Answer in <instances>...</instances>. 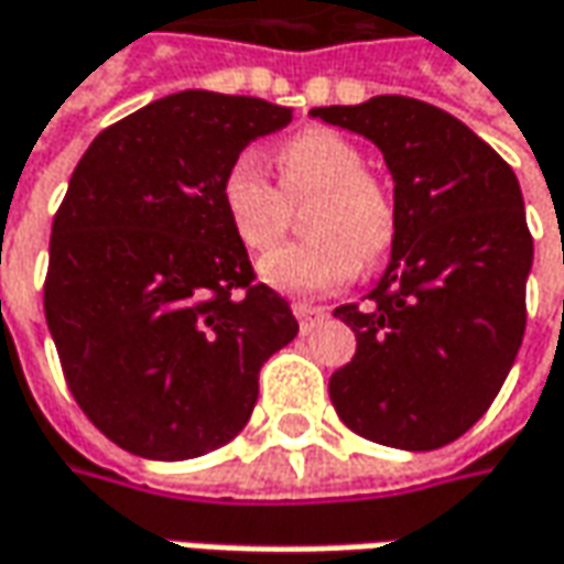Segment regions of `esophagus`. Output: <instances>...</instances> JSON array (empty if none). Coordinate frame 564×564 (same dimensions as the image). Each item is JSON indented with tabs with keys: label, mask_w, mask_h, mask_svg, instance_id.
<instances>
[{
	"label": "esophagus",
	"mask_w": 564,
	"mask_h": 564,
	"mask_svg": "<svg viewBox=\"0 0 564 564\" xmlns=\"http://www.w3.org/2000/svg\"><path fill=\"white\" fill-rule=\"evenodd\" d=\"M293 315L300 318V328H303V334H308V330L318 328V325L328 318V308L312 306V303H293Z\"/></svg>",
	"instance_id": "1"
}]
</instances>
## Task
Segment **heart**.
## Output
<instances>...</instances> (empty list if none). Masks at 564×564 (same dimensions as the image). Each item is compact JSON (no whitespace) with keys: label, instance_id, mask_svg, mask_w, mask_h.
Listing matches in <instances>:
<instances>
[{"label":"heart","instance_id":"heart-1","mask_svg":"<svg viewBox=\"0 0 564 564\" xmlns=\"http://www.w3.org/2000/svg\"><path fill=\"white\" fill-rule=\"evenodd\" d=\"M281 188L271 183L256 154H239L220 180V208L249 252L281 242L290 205H306L312 239L283 246L258 261V278L290 296L328 293L354 281L362 261H376L394 239V208L366 160L347 138L308 129L286 138L278 151Z\"/></svg>","mask_w":564,"mask_h":564}]
</instances>
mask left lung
Here are the masks:
<instances>
[{
	"instance_id": "1",
	"label": "left lung",
	"mask_w": 564,
	"mask_h": 564,
	"mask_svg": "<svg viewBox=\"0 0 564 564\" xmlns=\"http://www.w3.org/2000/svg\"><path fill=\"white\" fill-rule=\"evenodd\" d=\"M308 116L369 138L394 180L391 261L369 306L334 308L356 354L330 376V404L369 442L442 448L489 410L524 340L533 239L518 176L460 119L413 97Z\"/></svg>"
}]
</instances>
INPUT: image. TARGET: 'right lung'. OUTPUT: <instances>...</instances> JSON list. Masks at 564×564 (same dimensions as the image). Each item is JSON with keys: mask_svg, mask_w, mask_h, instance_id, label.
Here are the masks:
<instances>
[{"mask_svg": "<svg viewBox=\"0 0 564 564\" xmlns=\"http://www.w3.org/2000/svg\"><path fill=\"white\" fill-rule=\"evenodd\" d=\"M293 112L180 90L90 141L53 217L43 312L85 416L119 448L188 460L236 438L296 337L220 208L239 151Z\"/></svg>", "mask_w": 564, "mask_h": 564, "instance_id": "obj_1", "label": "right lung"}]
</instances>
